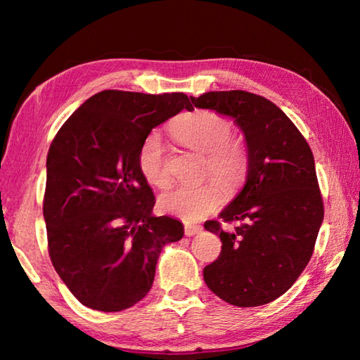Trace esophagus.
Listing matches in <instances>:
<instances>
[{
	"label": "esophagus",
	"instance_id": "34e87169",
	"mask_svg": "<svg viewBox=\"0 0 360 360\" xmlns=\"http://www.w3.org/2000/svg\"><path fill=\"white\" fill-rule=\"evenodd\" d=\"M198 231H202V227H200V225L186 224V227H184V233H186L187 236H192V235H195V233H198Z\"/></svg>",
	"mask_w": 360,
	"mask_h": 360
}]
</instances>
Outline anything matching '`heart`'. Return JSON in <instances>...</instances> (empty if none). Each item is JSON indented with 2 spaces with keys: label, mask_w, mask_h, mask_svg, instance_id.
<instances>
[{
  "label": "heart",
  "mask_w": 360,
  "mask_h": 360,
  "mask_svg": "<svg viewBox=\"0 0 360 360\" xmlns=\"http://www.w3.org/2000/svg\"><path fill=\"white\" fill-rule=\"evenodd\" d=\"M169 131L179 144L205 152V172L224 188L233 193L240 188L249 169V149L245 138L231 135V120L211 109H197L176 117ZM138 169L155 187H167L172 181L167 152L157 133L146 136L138 150ZM224 195L216 184L179 186L160 197V208L186 222H195L214 212Z\"/></svg>",
  "instance_id": "obj_1"
}]
</instances>
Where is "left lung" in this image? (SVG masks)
Segmentation results:
<instances>
[{"mask_svg": "<svg viewBox=\"0 0 360 360\" xmlns=\"http://www.w3.org/2000/svg\"><path fill=\"white\" fill-rule=\"evenodd\" d=\"M195 108L233 117L249 149L246 184L205 229L219 235L222 251L206 265L203 278L214 294L241 308L281 297L311 259L324 203L314 157L288 115L265 96L245 90L191 96Z\"/></svg>", "mask_w": 360, "mask_h": 360, "instance_id": "left-lung-1", "label": "left lung"}]
</instances>
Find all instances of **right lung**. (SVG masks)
<instances>
[{"instance_id":"1","label":"right lung","mask_w":360,"mask_h":360,"mask_svg":"<svg viewBox=\"0 0 360 360\" xmlns=\"http://www.w3.org/2000/svg\"><path fill=\"white\" fill-rule=\"evenodd\" d=\"M182 109L184 94L103 90L82 103L47 154L42 212L52 265L84 307L114 313L150 290L178 219L152 216L155 197L138 169L139 146Z\"/></svg>"}]
</instances>
